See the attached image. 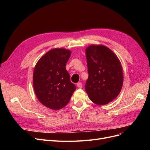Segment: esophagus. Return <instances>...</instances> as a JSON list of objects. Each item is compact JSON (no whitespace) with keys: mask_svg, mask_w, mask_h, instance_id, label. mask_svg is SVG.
Masks as SVG:
<instances>
[{"mask_svg":"<svg viewBox=\"0 0 150 150\" xmlns=\"http://www.w3.org/2000/svg\"><path fill=\"white\" fill-rule=\"evenodd\" d=\"M76 86H77V87L78 88H83V84H82L81 83H78L76 84Z\"/></svg>","mask_w":150,"mask_h":150,"instance_id":"esophagus-1","label":"esophagus"}]
</instances>
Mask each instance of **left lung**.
I'll return each instance as SVG.
<instances>
[{"mask_svg": "<svg viewBox=\"0 0 150 150\" xmlns=\"http://www.w3.org/2000/svg\"><path fill=\"white\" fill-rule=\"evenodd\" d=\"M88 78L85 90L94 103L105 105L119 95L123 74L119 59L108 47L92 45L86 49Z\"/></svg>", "mask_w": 150, "mask_h": 150, "instance_id": "left-lung-1", "label": "left lung"}]
</instances>
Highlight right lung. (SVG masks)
<instances>
[{
  "mask_svg": "<svg viewBox=\"0 0 150 150\" xmlns=\"http://www.w3.org/2000/svg\"><path fill=\"white\" fill-rule=\"evenodd\" d=\"M70 54L68 50L52 49L40 58L35 67L33 82L36 96L50 109L64 107L76 89L66 69Z\"/></svg>",
  "mask_w": 150,
  "mask_h": 150,
  "instance_id": "1",
  "label": "right lung"
}]
</instances>
